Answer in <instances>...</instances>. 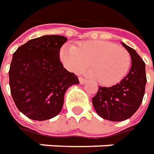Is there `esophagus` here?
<instances>
[{
  "mask_svg": "<svg viewBox=\"0 0 154 154\" xmlns=\"http://www.w3.org/2000/svg\"><path fill=\"white\" fill-rule=\"evenodd\" d=\"M79 83H80V84H82V85H84V84H85V83L87 82V79H84V78H82V77H79Z\"/></svg>",
  "mask_w": 154,
  "mask_h": 154,
  "instance_id": "1",
  "label": "esophagus"
}]
</instances>
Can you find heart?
I'll list each match as a JSON object with an SVG mask.
<instances>
[{
    "mask_svg": "<svg viewBox=\"0 0 154 154\" xmlns=\"http://www.w3.org/2000/svg\"><path fill=\"white\" fill-rule=\"evenodd\" d=\"M60 55L65 67L77 74L90 65L94 79L106 86L121 81L131 65V55L125 48L103 40H89L76 47L64 46Z\"/></svg>",
    "mask_w": 154,
    "mask_h": 154,
    "instance_id": "obj_1",
    "label": "heart"
}]
</instances>
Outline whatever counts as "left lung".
Here are the masks:
<instances>
[{
  "instance_id": "left-lung-1",
  "label": "left lung",
  "mask_w": 154,
  "mask_h": 154,
  "mask_svg": "<svg viewBox=\"0 0 154 154\" xmlns=\"http://www.w3.org/2000/svg\"><path fill=\"white\" fill-rule=\"evenodd\" d=\"M131 55L129 72L120 82L111 87H101L92 103L100 117L110 121H124L134 115L143 101L147 83L145 63L133 48L122 42Z\"/></svg>"
}]
</instances>
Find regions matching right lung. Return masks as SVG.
<instances>
[{
  "instance_id": "1",
  "label": "right lung",
  "mask_w": 154,
  "mask_h": 154,
  "mask_svg": "<svg viewBox=\"0 0 154 154\" xmlns=\"http://www.w3.org/2000/svg\"><path fill=\"white\" fill-rule=\"evenodd\" d=\"M66 40L62 35H43L27 41L13 54L11 94L17 109L30 119L55 117L61 111L67 89L79 84L78 77L60 60V51Z\"/></svg>"
}]
</instances>
